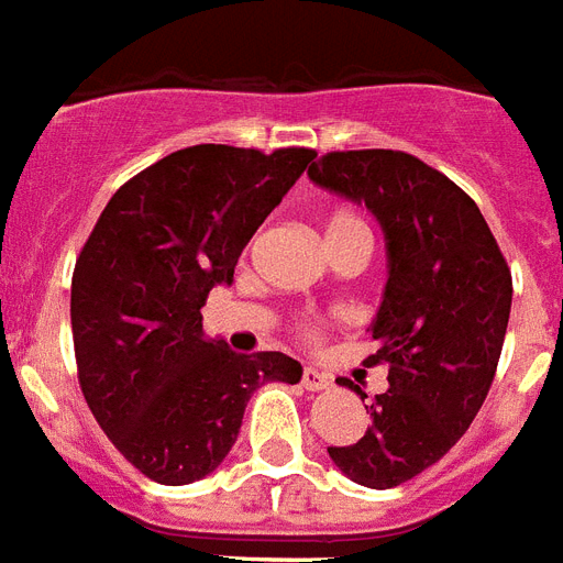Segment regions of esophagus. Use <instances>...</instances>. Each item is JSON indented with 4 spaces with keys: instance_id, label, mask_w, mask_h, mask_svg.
I'll return each instance as SVG.
<instances>
[{
    "instance_id": "34e87169",
    "label": "esophagus",
    "mask_w": 563,
    "mask_h": 563,
    "mask_svg": "<svg viewBox=\"0 0 563 563\" xmlns=\"http://www.w3.org/2000/svg\"><path fill=\"white\" fill-rule=\"evenodd\" d=\"M300 380H303V386H307V389H312V393H319V389H330V384H333V380H330V375H324V372H319V368H312V366L303 368V377H300Z\"/></svg>"
}]
</instances>
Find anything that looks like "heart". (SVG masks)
Returning <instances> with one entry per match:
<instances>
[{
    "label": "heart",
    "instance_id": "1",
    "mask_svg": "<svg viewBox=\"0 0 563 563\" xmlns=\"http://www.w3.org/2000/svg\"><path fill=\"white\" fill-rule=\"evenodd\" d=\"M324 239L328 242H336V239H366V242H372V230H368V221L357 209L339 206L324 221Z\"/></svg>",
    "mask_w": 563,
    "mask_h": 563
}]
</instances>
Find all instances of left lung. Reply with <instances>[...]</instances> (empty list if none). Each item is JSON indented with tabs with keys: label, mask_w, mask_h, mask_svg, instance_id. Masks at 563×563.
I'll return each mask as SVG.
<instances>
[{
	"label": "left lung",
	"mask_w": 563,
	"mask_h": 563,
	"mask_svg": "<svg viewBox=\"0 0 563 563\" xmlns=\"http://www.w3.org/2000/svg\"><path fill=\"white\" fill-rule=\"evenodd\" d=\"M307 174L366 203L384 230L389 277L366 366H386L389 389L366 405V434L328 454L351 482L389 490L440 461L482 410L508 330L510 268L475 200L410 153H328Z\"/></svg>",
	"instance_id": "8db88e82"
}]
</instances>
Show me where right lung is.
<instances>
[{"label":"right lung","mask_w":563,"mask_h":563,"mask_svg":"<svg viewBox=\"0 0 563 563\" xmlns=\"http://www.w3.org/2000/svg\"><path fill=\"white\" fill-rule=\"evenodd\" d=\"M316 153L197 144L120 186L76 260L70 324L81 396L114 449L158 484L221 466L263 384H298L280 351L203 336L206 298Z\"/></svg>","instance_id":"right-lung-1"}]
</instances>
